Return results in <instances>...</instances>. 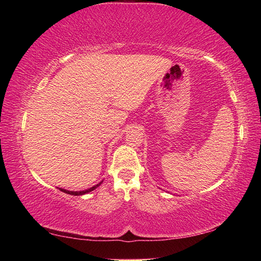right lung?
<instances>
[{
  "mask_svg": "<svg viewBox=\"0 0 261 261\" xmlns=\"http://www.w3.org/2000/svg\"><path fill=\"white\" fill-rule=\"evenodd\" d=\"M102 182H103V180H101V182H100L99 184H96V185H94V187H92V188L87 189V190H83V191H69V190H65V189H62V188H60V190H61L62 192H65V193H68V194H71V196H83V194H86V193H88V192L93 191V190H95L96 188L100 187L101 183H102Z\"/></svg>",
  "mask_w": 261,
  "mask_h": 261,
  "instance_id": "obj_1",
  "label": "right lung"
}]
</instances>
